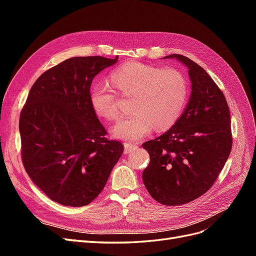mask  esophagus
<instances>
[{
	"label": "esophagus",
	"instance_id": "1",
	"mask_svg": "<svg viewBox=\"0 0 256 256\" xmlns=\"http://www.w3.org/2000/svg\"><path fill=\"white\" fill-rule=\"evenodd\" d=\"M124 147H125V152H125V154H129V152H132V150L136 148L138 145H136V144H134V143L126 142V143H124Z\"/></svg>",
	"mask_w": 256,
	"mask_h": 256
}]
</instances>
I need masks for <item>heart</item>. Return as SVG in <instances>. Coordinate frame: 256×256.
<instances>
[{"mask_svg":"<svg viewBox=\"0 0 256 256\" xmlns=\"http://www.w3.org/2000/svg\"><path fill=\"white\" fill-rule=\"evenodd\" d=\"M116 90L131 102L132 115L120 120L113 128L116 138L138 141L152 132L154 127L166 130L180 120L189 97L186 76L175 68H161L142 63H126L111 74ZM108 84L90 88V102L94 112L108 120L120 118L118 92Z\"/></svg>","mask_w":256,"mask_h":256,"instance_id":"heart-1","label":"heart"}]
</instances>
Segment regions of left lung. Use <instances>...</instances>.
Segmentation results:
<instances>
[{
	"label": "left lung",
	"instance_id": "1",
	"mask_svg": "<svg viewBox=\"0 0 256 256\" xmlns=\"http://www.w3.org/2000/svg\"><path fill=\"white\" fill-rule=\"evenodd\" d=\"M189 69L191 95L173 127L142 146L150 161L142 174L157 202L178 206L206 193L218 178L232 150L230 114L223 92L204 69L180 54Z\"/></svg>",
	"mask_w": 256,
	"mask_h": 256
}]
</instances>
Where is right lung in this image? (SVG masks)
<instances>
[{"mask_svg":"<svg viewBox=\"0 0 256 256\" xmlns=\"http://www.w3.org/2000/svg\"><path fill=\"white\" fill-rule=\"evenodd\" d=\"M118 56H76L38 78L23 106L19 130L22 164L54 202L81 207L102 191L124 146L108 140L90 102L95 76Z\"/></svg>","mask_w":256,"mask_h":256,"instance_id":"add662e5","label":"right lung"}]
</instances>
